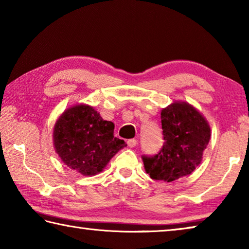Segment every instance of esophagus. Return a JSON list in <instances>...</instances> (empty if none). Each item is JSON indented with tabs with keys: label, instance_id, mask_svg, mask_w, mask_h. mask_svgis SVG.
I'll return each mask as SVG.
<instances>
[{
	"label": "esophagus",
	"instance_id": "esophagus-1",
	"mask_svg": "<svg viewBox=\"0 0 249 249\" xmlns=\"http://www.w3.org/2000/svg\"><path fill=\"white\" fill-rule=\"evenodd\" d=\"M127 145H128V147H130V148H133V147L137 145V141L136 140H128Z\"/></svg>",
	"mask_w": 249,
	"mask_h": 249
}]
</instances>
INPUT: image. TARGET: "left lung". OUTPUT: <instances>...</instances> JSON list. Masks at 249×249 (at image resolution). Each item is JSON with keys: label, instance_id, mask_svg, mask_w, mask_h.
I'll return each mask as SVG.
<instances>
[{"label": "left lung", "instance_id": "obj_1", "mask_svg": "<svg viewBox=\"0 0 249 249\" xmlns=\"http://www.w3.org/2000/svg\"><path fill=\"white\" fill-rule=\"evenodd\" d=\"M163 145L155 156H142L151 179L171 182L190 175L200 165L211 129L203 116L185 102H176L161 111Z\"/></svg>", "mask_w": 249, "mask_h": 249}]
</instances>
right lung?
Segmentation results:
<instances>
[{
	"label": "right lung",
	"instance_id": "right-lung-1",
	"mask_svg": "<svg viewBox=\"0 0 249 249\" xmlns=\"http://www.w3.org/2000/svg\"><path fill=\"white\" fill-rule=\"evenodd\" d=\"M114 124L104 121L89 105L70 107L53 128V145L67 166L83 176H93L126 146L114 137Z\"/></svg>",
	"mask_w": 249,
	"mask_h": 249
}]
</instances>
